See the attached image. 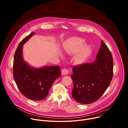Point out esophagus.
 <instances>
[{
	"label": "esophagus",
	"instance_id": "1",
	"mask_svg": "<svg viewBox=\"0 0 128 128\" xmlns=\"http://www.w3.org/2000/svg\"><path fill=\"white\" fill-rule=\"evenodd\" d=\"M68 74V70L67 69H63L62 71V74L65 76Z\"/></svg>",
	"mask_w": 128,
	"mask_h": 128
}]
</instances>
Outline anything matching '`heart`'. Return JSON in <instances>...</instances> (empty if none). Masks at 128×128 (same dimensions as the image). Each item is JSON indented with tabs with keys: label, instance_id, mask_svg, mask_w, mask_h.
<instances>
[{
	"label": "heart",
	"instance_id": "heart-1",
	"mask_svg": "<svg viewBox=\"0 0 128 128\" xmlns=\"http://www.w3.org/2000/svg\"><path fill=\"white\" fill-rule=\"evenodd\" d=\"M84 44V40L78 37L72 38L69 39L68 44L64 46L65 52H77L76 59L79 63H82L87 58L90 52L89 46Z\"/></svg>",
	"mask_w": 128,
	"mask_h": 128
}]
</instances>
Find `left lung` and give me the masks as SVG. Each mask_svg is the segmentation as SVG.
<instances>
[{
	"instance_id": "obj_1",
	"label": "left lung",
	"mask_w": 128,
	"mask_h": 128,
	"mask_svg": "<svg viewBox=\"0 0 128 128\" xmlns=\"http://www.w3.org/2000/svg\"><path fill=\"white\" fill-rule=\"evenodd\" d=\"M96 60L72 68V96L78 102L88 104L98 100L110 84L113 76L112 54L103 40Z\"/></svg>"
}]
</instances>
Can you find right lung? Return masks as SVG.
<instances>
[{
  "instance_id": "add662e5",
  "label": "right lung",
  "mask_w": 128,
  "mask_h": 128,
  "mask_svg": "<svg viewBox=\"0 0 128 128\" xmlns=\"http://www.w3.org/2000/svg\"><path fill=\"white\" fill-rule=\"evenodd\" d=\"M34 34L33 32L31 33L18 46L14 56L13 75L17 86L24 96L33 100L40 101L48 96L53 82L61 74L59 66L35 68L24 60L23 44Z\"/></svg>"
}]
</instances>
